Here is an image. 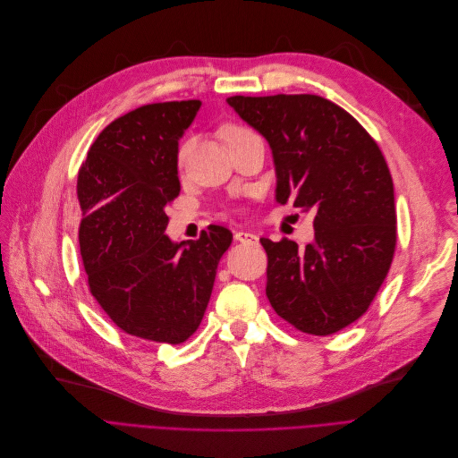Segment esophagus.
Instances as JSON below:
<instances>
[{
	"instance_id": "1",
	"label": "esophagus",
	"mask_w": 458,
	"mask_h": 458,
	"mask_svg": "<svg viewBox=\"0 0 458 458\" xmlns=\"http://www.w3.org/2000/svg\"><path fill=\"white\" fill-rule=\"evenodd\" d=\"M234 241L236 242H242V244H257L259 242V236L248 231H236L234 233Z\"/></svg>"
}]
</instances>
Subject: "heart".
Wrapping results in <instances>:
<instances>
[{
	"instance_id": "heart-1",
	"label": "heart",
	"mask_w": 458,
	"mask_h": 458,
	"mask_svg": "<svg viewBox=\"0 0 458 458\" xmlns=\"http://www.w3.org/2000/svg\"><path fill=\"white\" fill-rule=\"evenodd\" d=\"M242 132H248V128H242V126H225V128L222 130V136H224V140H227V138H231V136L242 134ZM190 147H191V141H184V143L181 145V148H179V155H177L179 164H182V162H184V158L188 157Z\"/></svg>"
}]
</instances>
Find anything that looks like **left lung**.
Wrapping results in <instances>:
<instances>
[{
  "label": "left lung",
  "mask_w": 458,
  "mask_h": 458,
  "mask_svg": "<svg viewBox=\"0 0 458 458\" xmlns=\"http://www.w3.org/2000/svg\"><path fill=\"white\" fill-rule=\"evenodd\" d=\"M227 104L272 148L276 201L315 216L306 251L289 238H260L272 308L303 334H335L369 310L394 260V181L382 150L317 95H236Z\"/></svg>",
  "instance_id": "left-lung-1"
}]
</instances>
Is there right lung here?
Segmentation results:
<instances>
[{
  "mask_svg": "<svg viewBox=\"0 0 458 458\" xmlns=\"http://www.w3.org/2000/svg\"><path fill=\"white\" fill-rule=\"evenodd\" d=\"M199 100L158 102L107 124L78 173L80 253L87 283L124 334L181 344L199 328L217 263L233 242L222 225L175 244L165 207L181 191L179 140Z\"/></svg>",
  "mask_w": 458,
  "mask_h": 458,
  "instance_id": "add662e5",
  "label": "right lung"
}]
</instances>
